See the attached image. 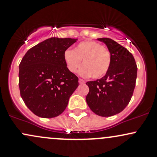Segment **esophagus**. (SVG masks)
<instances>
[{"label": "esophagus", "instance_id": "1", "mask_svg": "<svg viewBox=\"0 0 157 157\" xmlns=\"http://www.w3.org/2000/svg\"><path fill=\"white\" fill-rule=\"evenodd\" d=\"M78 82H79V84H85V81L83 80V79H82V78H79Z\"/></svg>", "mask_w": 157, "mask_h": 157}]
</instances>
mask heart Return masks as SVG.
I'll return each mask as SVG.
<instances>
[{
    "label": "heart",
    "mask_w": 157,
    "mask_h": 157,
    "mask_svg": "<svg viewBox=\"0 0 157 157\" xmlns=\"http://www.w3.org/2000/svg\"><path fill=\"white\" fill-rule=\"evenodd\" d=\"M67 69L75 73L82 64L80 74L85 77L91 75L94 78H99L105 75L110 68L112 62L111 52L101 43L92 40L82 42L74 50L67 49L63 54Z\"/></svg>",
    "instance_id": "b5f03b06"
}]
</instances>
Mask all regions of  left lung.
Returning a JSON list of instances; mask_svg holds the SVG:
<instances>
[{
	"mask_svg": "<svg viewBox=\"0 0 157 157\" xmlns=\"http://www.w3.org/2000/svg\"><path fill=\"white\" fill-rule=\"evenodd\" d=\"M112 55L110 68L102 78L87 82L86 102L93 112L110 117L121 112L129 104L137 78V65L132 54L109 38H99Z\"/></svg>",
	"mask_w": 157,
	"mask_h": 157,
	"instance_id": "left-lung-1",
	"label": "left lung"
}]
</instances>
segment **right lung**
Returning <instances> with one entry per match:
<instances>
[{"label": "right lung", "mask_w": 157, "mask_h": 157, "mask_svg": "<svg viewBox=\"0 0 157 157\" xmlns=\"http://www.w3.org/2000/svg\"><path fill=\"white\" fill-rule=\"evenodd\" d=\"M77 39L52 37L30 48L19 64L20 94L27 107L38 117L60 115L78 86L68 70L63 54Z\"/></svg>", "instance_id": "1"}]
</instances>
